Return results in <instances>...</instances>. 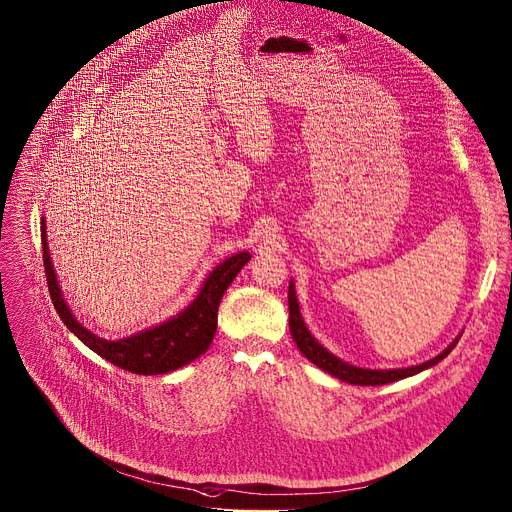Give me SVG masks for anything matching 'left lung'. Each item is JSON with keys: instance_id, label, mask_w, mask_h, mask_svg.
<instances>
[{"instance_id": "8db88e82", "label": "left lung", "mask_w": 512, "mask_h": 512, "mask_svg": "<svg viewBox=\"0 0 512 512\" xmlns=\"http://www.w3.org/2000/svg\"><path fill=\"white\" fill-rule=\"evenodd\" d=\"M288 309H290V333H292V339L296 342L298 350L302 352V356L306 360H311L315 366H319L321 370H325L327 374H331V377L344 381V383H350V385H360V387H374V385H387V383H395V381H401V379H407V377H414V374L426 370V368H432L436 366L442 358H447L453 348L457 346L461 333L453 339V342L442 350L438 356L422 362V364H416V366H407V368H360V366H354L350 362H344L342 358H337L335 354H331L327 348H323L315 335L309 331V327H306L302 315H300V306H298V298H296V288H294V282L290 280V286H288Z\"/></svg>"}]
</instances>
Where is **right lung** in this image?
Instances as JSON below:
<instances>
[{
    "mask_svg": "<svg viewBox=\"0 0 512 512\" xmlns=\"http://www.w3.org/2000/svg\"><path fill=\"white\" fill-rule=\"evenodd\" d=\"M41 241H43V261L45 274L49 284V294L53 306L65 327L70 329L82 344H86L100 358L109 360L111 364L135 372V374H166L173 372L195 358H199L212 344L218 325V306L232 284L238 271L249 263L251 253L241 251L232 257H226L218 263L208 278L203 280L197 296L179 311L154 327L133 333L123 339H102L100 335L86 329L76 315L67 306L63 292L57 282V274L51 263L49 245H47V224L41 220Z\"/></svg>",
    "mask_w": 512,
    "mask_h": 512,
    "instance_id": "right-lung-1",
    "label": "right lung"
}]
</instances>
